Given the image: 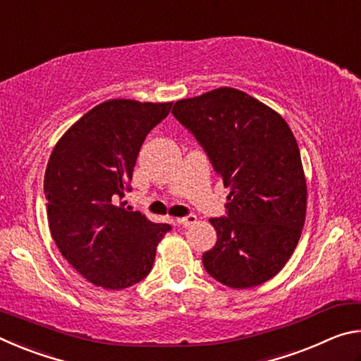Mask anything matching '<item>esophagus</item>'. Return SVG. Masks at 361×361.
Masks as SVG:
<instances>
[{"label":"esophagus","instance_id":"1","mask_svg":"<svg viewBox=\"0 0 361 361\" xmlns=\"http://www.w3.org/2000/svg\"><path fill=\"white\" fill-rule=\"evenodd\" d=\"M195 221H197V216H194V215H188V216H183V218H176V223L181 224V226H185V228H188V226L194 224Z\"/></svg>","mask_w":361,"mask_h":361}]
</instances>
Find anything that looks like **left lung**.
<instances>
[{
  "mask_svg": "<svg viewBox=\"0 0 361 361\" xmlns=\"http://www.w3.org/2000/svg\"><path fill=\"white\" fill-rule=\"evenodd\" d=\"M172 113L204 146L229 189L228 216L212 218L205 271L231 288H252L282 271L307 210L301 154L286 121L239 89L178 100Z\"/></svg>",
  "mask_w": 361,
  "mask_h": 361,
  "instance_id": "1",
  "label": "left lung"
}]
</instances>
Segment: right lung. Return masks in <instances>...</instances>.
Segmentation results:
<instances>
[{"instance_id": "add662e5", "label": "right lung", "mask_w": 361, "mask_h": 361, "mask_svg": "<svg viewBox=\"0 0 361 361\" xmlns=\"http://www.w3.org/2000/svg\"><path fill=\"white\" fill-rule=\"evenodd\" d=\"M172 102L113 99L94 106L66 130L44 175L52 239L70 264L105 290L148 276L156 248L172 229L149 221L126 202L137 156Z\"/></svg>"}]
</instances>
